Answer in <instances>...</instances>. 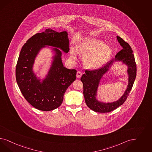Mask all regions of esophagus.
<instances>
[{
  "instance_id": "1",
  "label": "esophagus",
  "mask_w": 152,
  "mask_h": 152,
  "mask_svg": "<svg viewBox=\"0 0 152 152\" xmlns=\"http://www.w3.org/2000/svg\"><path fill=\"white\" fill-rule=\"evenodd\" d=\"M81 76H82V72H80V71H78L77 72V74H76V77H77V78H80L81 77Z\"/></svg>"
}]
</instances>
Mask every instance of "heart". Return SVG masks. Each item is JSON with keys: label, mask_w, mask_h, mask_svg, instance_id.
<instances>
[{"label": "heart", "mask_w": 152, "mask_h": 152, "mask_svg": "<svg viewBox=\"0 0 152 152\" xmlns=\"http://www.w3.org/2000/svg\"><path fill=\"white\" fill-rule=\"evenodd\" d=\"M76 51L83 56L82 62L85 67L91 69H97L104 66L112 56L113 50L110 45H106L101 39L86 37L81 39L77 43ZM75 52L71 50L70 57L76 58Z\"/></svg>", "instance_id": "obj_1"}]
</instances>
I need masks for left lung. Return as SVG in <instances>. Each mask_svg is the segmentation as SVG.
Returning <instances> with one entry per match:
<instances>
[{"instance_id":"8db88e82","label":"left lung","mask_w":152,"mask_h":152,"mask_svg":"<svg viewBox=\"0 0 152 152\" xmlns=\"http://www.w3.org/2000/svg\"><path fill=\"white\" fill-rule=\"evenodd\" d=\"M117 39L122 49L115 55V58L102 68L93 71H85V73L81 78L83 84L85 103L90 109L96 112H110L123 104L127 98L136 78V63L131 47L120 37L117 36ZM120 61L128 67L126 73L128 84L124 94L118 100L112 102L106 103L99 100L97 91L101 80L110 71L111 67L115 62Z\"/></svg>"}]
</instances>
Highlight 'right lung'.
Instances as JSON below:
<instances>
[{
	"instance_id": "obj_1",
	"label": "right lung",
	"mask_w": 152,
	"mask_h": 152,
	"mask_svg": "<svg viewBox=\"0 0 152 152\" xmlns=\"http://www.w3.org/2000/svg\"><path fill=\"white\" fill-rule=\"evenodd\" d=\"M44 48L51 50L53 57L47 74L41 79L34 72L33 66ZM61 50L64 53L69 50L68 32H58L51 28L32 36L21 49L16 66L17 83L27 101L39 110L49 111L58 108L66 90L76 80V70L64 67Z\"/></svg>"
}]
</instances>
